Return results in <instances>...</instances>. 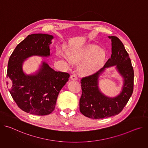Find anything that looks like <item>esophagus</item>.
I'll list each match as a JSON object with an SVG mask.
<instances>
[{
    "mask_svg": "<svg viewBox=\"0 0 148 148\" xmlns=\"http://www.w3.org/2000/svg\"><path fill=\"white\" fill-rule=\"evenodd\" d=\"M70 78H71L72 80H77V77L76 74H72V75L70 76Z\"/></svg>",
    "mask_w": 148,
    "mask_h": 148,
    "instance_id": "obj_1",
    "label": "esophagus"
}]
</instances>
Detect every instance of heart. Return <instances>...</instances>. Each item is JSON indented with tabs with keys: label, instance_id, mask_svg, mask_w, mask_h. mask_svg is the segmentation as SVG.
Returning a JSON list of instances; mask_svg holds the SVG:
<instances>
[{
	"label": "heart",
	"instance_id": "1",
	"mask_svg": "<svg viewBox=\"0 0 148 148\" xmlns=\"http://www.w3.org/2000/svg\"><path fill=\"white\" fill-rule=\"evenodd\" d=\"M69 56L73 61H84L81 65V70L84 73H90L99 69L106 58V54L103 50H99L98 46L88 45L80 49L71 50Z\"/></svg>",
	"mask_w": 148,
	"mask_h": 148
}]
</instances>
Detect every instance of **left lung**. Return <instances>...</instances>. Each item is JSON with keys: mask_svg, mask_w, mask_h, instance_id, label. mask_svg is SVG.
Wrapping results in <instances>:
<instances>
[{"mask_svg": "<svg viewBox=\"0 0 148 148\" xmlns=\"http://www.w3.org/2000/svg\"><path fill=\"white\" fill-rule=\"evenodd\" d=\"M112 41V54L103 68L81 79L82 94L79 111L92 119H102L119 114L131 97L134 90V72L129 54L122 41L115 36H109ZM116 65L124 77L123 91L117 97L108 98L100 93L97 86L99 75L105 68Z\"/></svg>", "mask_w": 148, "mask_h": 148, "instance_id": "left-lung-1", "label": "left lung"}]
</instances>
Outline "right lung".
Wrapping results in <instances>:
<instances>
[{
	"label": "right lung",
	"mask_w": 148,
	"mask_h": 148,
	"mask_svg": "<svg viewBox=\"0 0 148 148\" xmlns=\"http://www.w3.org/2000/svg\"><path fill=\"white\" fill-rule=\"evenodd\" d=\"M53 36L46 34L29 35L16 46L8 64L7 78L9 91L23 111L43 116L55 109L58 95L68 81L70 74L56 71L45 62L35 75L24 74L22 64L32 56H50L49 45Z\"/></svg>",
	"instance_id": "1"
}]
</instances>
